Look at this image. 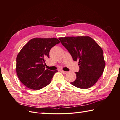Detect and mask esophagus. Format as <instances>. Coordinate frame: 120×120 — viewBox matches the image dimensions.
Wrapping results in <instances>:
<instances>
[{
    "label": "esophagus",
    "mask_w": 120,
    "mask_h": 120,
    "mask_svg": "<svg viewBox=\"0 0 120 120\" xmlns=\"http://www.w3.org/2000/svg\"><path fill=\"white\" fill-rule=\"evenodd\" d=\"M61 72H62L63 74H64V75H65V74H66V73H67V72H67V71H63V70H61Z\"/></svg>",
    "instance_id": "esophagus-1"
}]
</instances>
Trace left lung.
<instances>
[{
	"mask_svg": "<svg viewBox=\"0 0 120 120\" xmlns=\"http://www.w3.org/2000/svg\"><path fill=\"white\" fill-rule=\"evenodd\" d=\"M59 39L73 61H79V70L75 72L76 79L70 84L83 89L91 87L102 75L105 66L102 49L88 36H68Z\"/></svg>",
	"mask_w": 120,
	"mask_h": 120,
	"instance_id": "1",
	"label": "left lung"
}]
</instances>
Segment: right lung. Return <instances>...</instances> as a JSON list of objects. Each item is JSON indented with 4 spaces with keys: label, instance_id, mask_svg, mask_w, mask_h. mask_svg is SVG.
<instances>
[{
    "label": "right lung",
    "instance_id": "right-lung-1",
    "mask_svg": "<svg viewBox=\"0 0 120 120\" xmlns=\"http://www.w3.org/2000/svg\"><path fill=\"white\" fill-rule=\"evenodd\" d=\"M59 42L56 38H34L22 48L17 57L16 72L24 85L38 90L50 83L57 70L45 69V59L49 58L51 48Z\"/></svg>",
    "mask_w": 120,
    "mask_h": 120
}]
</instances>
